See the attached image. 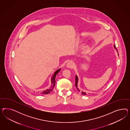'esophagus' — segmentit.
<instances>
[{"instance_id": "esophagus-1", "label": "esophagus", "mask_w": 130, "mask_h": 130, "mask_svg": "<svg viewBox=\"0 0 130 130\" xmlns=\"http://www.w3.org/2000/svg\"><path fill=\"white\" fill-rule=\"evenodd\" d=\"M74 63H73L72 61H70L68 62L67 63L66 66H67V68H72L74 67Z\"/></svg>"}]
</instances>
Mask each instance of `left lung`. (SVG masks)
Returning a JSON list of instances; mask_svg holds the SVG:
<instances>
[{
	"instance_id": "1",
	"label": "left lung",
	"mask_w": 130,
	"mask_h": 130,
	"mask_svg": "<svg viewBox=\"0 0 130 130\" xmlns=\"http://www.w3.org/2000/svg\"><path fill=\"white\" fill-rule=\"evenodd\" d=\"M114 48H115L116 50H117L116 49V48H115V44L114 45ZM117 51L118 52V51ZM119 55V54H118ZM78 76H77V75H76L75 76V86L76 87V89H77V91L79 92H80V93H81V94L82 95H87L86 92H84V91H81L78 88Z\"/></svg>"
}]
</instances>
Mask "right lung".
Instances as JSON below:
<instances>
[{
	"instance_id": "1",
	"label": "right lung",
	"mask_w": 130,
	"mask_h": 130,
	"mask_svg": "<svg viewBox=\"0 0 130 130\" xmlns=\"http://www.w3.org/2000/svg\"><path fill=\"white\" fill-rule=\"evenodd\" d=\"M61 70V69H59L58 70H57V71H55V72L53 73V75L52 76L51 78V84L50 87V88L46 89V90L42 91L40 92V94H49L51 91H52L53 90L54 86H55V83H56V80H55V78H56V76L57 75V74Z\"/></svg>"
}]
</instances>
